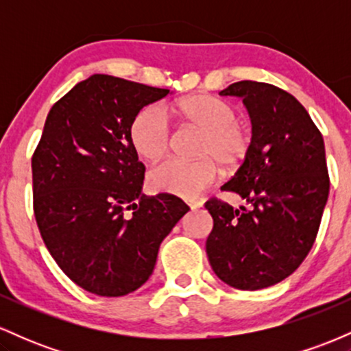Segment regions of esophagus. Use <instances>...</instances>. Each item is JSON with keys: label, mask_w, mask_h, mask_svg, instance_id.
Segmentation results:
<instances>
[{"label": "esophagus", "mask_w": 351, "mask_h": 351, "mask_svg": "<svg viewBox=\"0 0 351 351\" xmlns=\"http://www.w3.org/2000/svg\"><path fill=\"white\" fill-rule=\"evenodd\" d=\"M188 206L191 209H198V208L203 206V203H201V201H189Z\"/></svg>", "instance_id": "obj_1"}]
</instances>
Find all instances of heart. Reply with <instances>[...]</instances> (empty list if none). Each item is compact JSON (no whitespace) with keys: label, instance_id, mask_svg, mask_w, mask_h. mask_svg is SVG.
Returning a JSON list of instances; mask_svg holds the SVG:
<instances>
[{"label":"heart","instance_id":"obj_1","mask_svg":"<svg viewBox=\"0 0 351 351\" xmlns=\"http://www.w3.org/2000/svg\"><path fill=\"white\" fill-rule=\"evenodd\" d=\"M184 122L203 130L196 160L170 158L152 170L153 189L184 199H195L203 189L215 183L219 163L226 170H236L244 162L252 145L249 128L237 120V110L228 100L211 94H195L178 104ZM135 152L148 162L162 158L171 148L173 130L158 104L140 108L128 128Z\"/></svg>","mask_w":351,"mask_h":351}]
</instances>
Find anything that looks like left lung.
Segmentation results:
<instances>
[{
  "mask_svg": "<svg viewBox=\"0 0 351 351\" xmlns=\"http://www.w3.org/2000/svg\"><path fill=\"white\" fill-rule=\"evenodd\" d=\"M219 94L243 99L251 117V150L223 184L251 208L206 201V254L221 280L259 291L291 276L315 243L330 189L325 145L304 106L272 84L241 80Z\"/></svg>",
  "mask_w": 351,
  "mask_h": 351,
  "instance_id": "obj_1",
  "label": "left lung"
}]
</instances>
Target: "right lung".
Here are the masks:
<instances>
[{
	"label": "right lung",
	"instance_id": "add662e5",
	"mask_svg": "<svg viewBox=\"0 0 351 351\" xmlns=\"http://www.w3.org/2000/svg\"><path fill=\"white\" fill-rule=\"evenodd\" d=\"M168 92L90 75L52 106L31 160L44 244L60 271L95 295L142 287L162 241L189 211L168 193L142 195L145 167L128 135L136 112Z\"/></svg>",
	"mask_w": 351,
	"mask_h": 351
}]
</instances>
